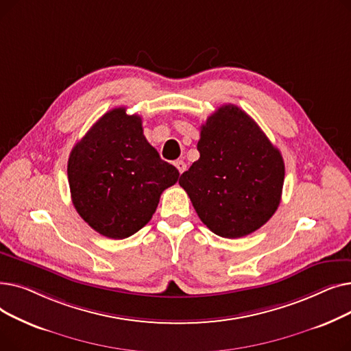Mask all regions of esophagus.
<instances>
[{
    "instance_id": "1",
    "label": "esophagus",
    "mask_w": 351,
    "mask_h": 351,
    "mask_svg": "<svg viewBox=\"0 0 351 351\" xmlns=\"http://www.w3.org/2000/svg\"><path fill=\"white\" fill-rule=\"evenodd\" d=\"M173 165L176 166V169L179 171V173H183V172H185V169H186V163L183 162V160H176Z\"/></svg>"
}]
</instances>
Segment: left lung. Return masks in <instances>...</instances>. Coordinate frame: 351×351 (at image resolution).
<instances>
[{
    "label": "left lung",
    "mask_w": 351,
    "mask_h": 351,
    "mask_svg": "<svg viewBox=\"0 0 351 351\" xmlns=\"http://www.w3.org/2000/svg\"><path fill=\"white\" fill-rule=\"evenodd\" d=\"M200 158L179 185L213 233L236 239L262 228L278 210L285 162L265 132L236 105H222L200 126Z\"/></svg>",
    "instance_id": "obj_1"
}]
</instances>
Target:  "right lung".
<instances>
[{
    "label": "right lung",
    "instance_id": "add662e5",
    "mask_svg": "<svg viewBox=\"0 0 351 351\" xmlns=\"http://www.w3.org/2000/svg\"><path fill=\"white\" fill-rule=\"evenodd\" d=\"M179 171L160 159L143 135L139 115L110 109L72 147L68 182L72 204L85 222L109 239H125L155 213Z\"/></svg>",
    "mask_w": 351,
    "mask_h": 351
}]
</instances>
